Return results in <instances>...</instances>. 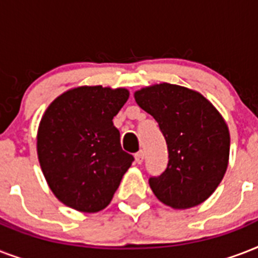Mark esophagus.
<instances>
[{
	"label": "esophagus",
	"mask_w": 258,
	"mask_h": 258,
	"mask_svg": "<svg viewBox=\"0 0 258 258\" xmlns=\"http://www.w3.org/2000/svg\"><path fill=\"white\" fill-rule=\"evenodd\" d=\"M143 159H145V153L143 151H139V153L135 154V162H137L138 165H141Z\"/></svg>",
	"instance_id": "esophagus-1"
}]
</instances>
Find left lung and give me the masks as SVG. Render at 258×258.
<instances>
[{
  "mask_svg": "<svg viewBox=\"0 0 258 258\" xmlns=\"http://www.w3.org/2000/svg\"><path fill=\"white\" fill-rule=\"evenodd\" d=\"M158 121L169 151L167 167L150 187L172 209L202 204L218 187L229 162L230 135L224 117L200 92L162 83L134 93Z\"/></svg>",
  "mask_w": 258,
  "mask_h": 258,
  "instance_id": "8db88e82",
  "label": "left lung"
}]
</instances>
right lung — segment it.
<instances>
[{"label":"right lung","mask_w":258,"mask_h":258,"mask_svg":"<svg viewBox=\"0 0 258 258\" xmlns=\"http://www.w3.org/2000/svg\"><path fill=\"white\" fill-rule=\"evenodd\" d=\"M130 96L125 88L83 86L56 97L42 115L37 155L56 198L83 213L108 206L134 157L120 146L112 119Z\"/></svg>","instance_id":"add662e5"}]
</instances>
